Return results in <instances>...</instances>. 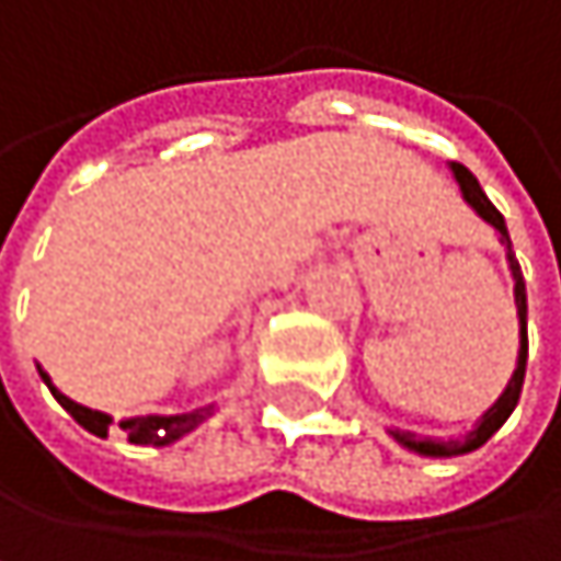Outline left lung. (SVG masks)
<instances>
[{
  "instance_id": "1",
  "label": "left lung",
  "mask_w": 561,
  "mask_h": 561,
  "mask_svg": "<svg viewBox=\"0 0 561 561\" xmlns=\"http://www.w3.org/2000/svg\"><path fill=\"white\" fill-rule=\"evenodd\" d=\"M453 174H456V181H459V187H462V197L476 207V215H479L482 221H489V225H493V228L500 231V238H503V244H506V251H510V267H513V277H516V310H519L523 343H519V364H516V374H513L506 393L496 400V407H489V413L482 416V423H479L466 439H416L413 433H397V439H400L403 446H410V449H416V453H423V456H459V453L479 449L489 436H493V433L510 420V413H513L516 403H519L523 380H526V357H529V333H526V313H529V307H526V284H523V271H519V261H516L513 244H510L506 221H503V215L496 211V204L485 197V191L479 187V181L472 178L469 168H462L459 161H453Z\"/></svg>"
}]
</instances>
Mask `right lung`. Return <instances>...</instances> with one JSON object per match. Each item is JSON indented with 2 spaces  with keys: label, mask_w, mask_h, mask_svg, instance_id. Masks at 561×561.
I'll use <instances>...</instances> for the list:
<instances>
[{
  "label": "right lung",
  "mask_w": 561,
  "mask_h": 561,
  "mask_svg": "<svg viewBox=\"0 0 561 561\" xmlns=\"http://www.w3.org/2000/svg\"><path fill=\"white\" fill-rule=\"evenodd\" d=\"M42 380L48 383L51 397H55L68 413L76 416V423H82V426H85L89 433H95V436H108L112 416H105V413H99V410H89V407H82V403H76V400H68L65 393H58V390L51 387L48 374H42ZM207 413H211V407H207V410H194V413H181V416H135V420H125L122 430L128 433V443H135V446H168V443L187 436L194 426H201V423L207 420Z\"/></svg>",
  "instance_id": "right-lung-1"
}]
</instances>
